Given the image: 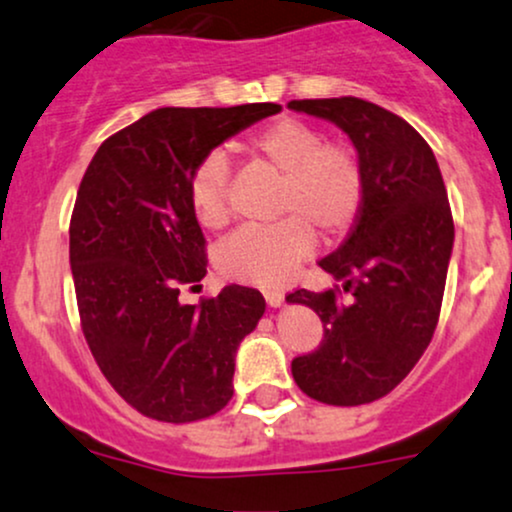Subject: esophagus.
I'll return each instance as SVG.
<instances>
[{"instance_id":"obj_1","label":"esophagus","mask_w":512,"mask_h":512,"mask_svg":"<svg viewBox=\"0 0 512 512\" xmlns=\"http://www.w3.org/2000/svg\"><path fill=\"white\" fill-rule=\"evenodd\" d=\"M263 297H266L268 306H280L282 302H285V292H280V290H266L263 292Z\"/></svg>"}]
</instances>
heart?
Returning a JSON list of instances; mask_svg holds the SVG:
<instances>
[{
    "label": "heart",
    "mask_w": 512,
    "mask_h": 512,
    "mask_svg": "<svg viewBox=\"0 0 512 512\" xmlns=\"http://www.w3.org/2000/svg\"><path fill=\"white\" fill-rule=\"evenodd\" d=\"M249 160L282 174L275 225L242 227L218 246L215 263L230 280L275 287L292 278L311 256L316 231L326 237L350 232L364 208L366 170L345 141H326L321 129L302 119H275L242 141ZM230 165L225 155L208 153L189 179V203L198 225L220 230L230 220Z\"/></svg>",
    "instance_id": "heart-1"
}]
</instances>
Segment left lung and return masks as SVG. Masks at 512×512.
Instances as JSON below:
<instances>
[{
    "mask_svg": "<svg viewBox=\"0 0 512 512\" xmlns=\"http://www.w3.org/2000/svg\"><path fill=\"white\" fill-rule=\"evenodd\" d=\"M287 107L338 124L366 170L362 213L318 261L342 287L287 294L323 323L321 345L292 359V376L318 402L366 405L398 386L434 338L455 239L446 184L417 129L374 102L345 95Z\"/></svg>",
    "mask_w": 512,
    "mask_h": 512,
    "instance_id": "obj_1",
    "label": "left lung"
}]
</instances>
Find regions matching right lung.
Listing matches in <instances>:
<instances>
[{
    "mask_svg": "<svg viewBox=\"0 0 512 512\" xmlns=\"http://www.w3.org/2000/svg\"><path fill=\"white\" fill-rule=\"evenodd\" d=\"M275 112V102L160 107L105 138L83 174L69 225L78 318L102 376L143 417L198 422L232 400L234 352L266 299L227 285L179 302L208 266L189 179L225 138Z\"/></svg>",
    "mask_w": 512,
    "mask_h": 512,
    "instance_id": "1",
    "label": "right lung"
}]
</instances>
